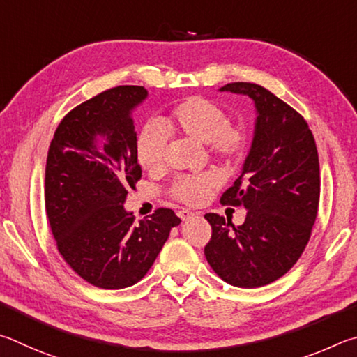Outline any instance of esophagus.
Here are the masks:
<instances>
[{
	"label": "esophagus",
	"instance_id": "obj_1",
	"mask_svg": "<svg viewBox=\"0 0 357 357\" xmlns=\"http://www.w3.org/2000/svg\"><path fill=\"white\" fill-rule=\"evenodd\" d=\"M177 215H178V218H180V220H182V221H188V220H191V218L196 216V215L192 213V211H190V210H180Z\"/></svg>",
	"mask_w": 357,
	"mask_h": 357
}]
</instances>
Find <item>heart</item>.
Segmentation results:
<instances>
[{"instance_id":"obj_1","label":"heart","mask_w":357,"mask_h":357,"mask_svg":"<svg viewBox=\"0 0 357 357\" xmlns=\"http://www.w3.org/2000/svg\"><path fill=\"white\" fill-rule=\"evenodd\" d=\"M166 125L175 133L190 139L207 144L211 155L227 162H236L243 158L246 150V133L238 125L229 123L226 112L216 103L201 97L186 98L166 117ZM167 146V131L158 121L146 123L137 136V161L147 171L160 169L165 162ZM216 185L211 174L183 177L175 182L174 196L185 204H201Z\"/></svg>"}]
</instances>
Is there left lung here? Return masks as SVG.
<instances>
[{
    "instance_id": "obj_1",
    "label": "left lung",
    "mask_w": 357,
    "mask_h": 357,
    "mask_svg": "<svg viewBox=\"0 0 357 357\" xmlns=\"http://www.w3.org/2000/svg\"><path fill=\"white\" fill-rule=\"evenodd\" d=\"M220 91L248 96L257 117L241 175L221 197L243 205L246 220L235 227L205 215L211 240L204 252L224 282L257 289L282 278L310 238L320 201L318 152L304 117L265 87L229 83Z\"/></svg>"
}]
</instances>
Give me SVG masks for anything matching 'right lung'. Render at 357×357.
Returning a JSON list of instances; mask_svg holds the SVG:
<instances>
[{
    "label": "right lung",
    "instance_id": "add662e5",
    "mask_svg": "<svg viewBox=\"0 0 357 357\" xmlns=\"http://www.w3.org/2000/svg\"><path fill=\"white\" fill-rule=\"evenodd\" d=\"M142 86H117L62 119L50 144L45 208L58 251L86 282L105 290L146 276L180 218L158 208L135 222L123 207L141 178L133 111Z\"/></svg>",
    "mask_w": 357,
    "mask_h": 357
}]
</instances>
